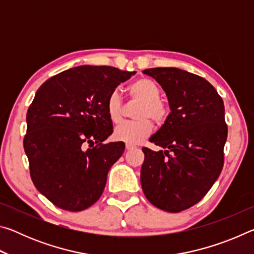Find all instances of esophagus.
Segmentation results:
<instances>
[{
	"label": "esophagus",
	"instance_id": "esophagus-1",
	"mask_svg": "<svg viewBox=\"0 0 254 254\" xmlns=\"http://www.w3.org/2000/svg\"><path fill=\"white\" fill-rule=\"evenodd\" d=\"M126 148H127V150H131V149H134V148H135V145H134V144H131V143H127Z\"/></svg>",
	"mask_w": 254,
	"mask_h": 254
}]
</instances>
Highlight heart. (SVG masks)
<instances>
[{
  "mask_svg": "<svg viewBox=\"0 0 254 254\" xmlns=\"http://www.w3.org/2000/svg\"><path fill=\"white\" fill-rule=\"evenodd\" d=\"M127 92L133 101L140 103L134 113V118L139 120L120 124L115 127L114 137L123 142L136 143L151 133L152 126L150 119L157 124L165 121L168 115V107L159 98L160 89L158 85L145 77L136 79L128 85ZM106 110L112 122L120 123L122 121L124 106L118 91H114L107 98Z\"/></svg>",
  "mask_w": 254,
  "mask_h": 254,
  "instance_id": "b5f03b06",
  "label": "heart"
}]
</instances>
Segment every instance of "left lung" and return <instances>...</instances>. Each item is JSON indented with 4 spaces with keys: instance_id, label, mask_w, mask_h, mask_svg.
I'll return each mask as SVG.
<instances>
[{
    "instance_id": "8db88e82",
    "label": "left lung",
    "mask_w": 254,
    "mask_h": 254,
    "mask_svg": "<svg viewBox=\"0 0 254 254\" xmlns=\"http://www.w3.org/2000/svg\"><path fill=\"white\" fill-rule=\"evenodd\" d=\"M165 91L170 113L142 148L141 186L156 207L178 213L198 203L220 176L227 137L224 103L203 77L175 67L149 68Z\"/></svg>"
}]
</instances>
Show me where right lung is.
Segmentation results:
<instances>
[{
    "label": "right lung",
    "instance_id": "1",
    "mask_svg": "<svg viewBox=\"0 0 254 254\" xmlns=\"http://www.w3.org/2000/svg\"><path fill=\"white\" fill-rule=\"evenodd\" d=\"M134 74L78 66L51 77L37 91L23 147L34 186L59 208L79 212L101 197L111 167L126 149L121 141L103 143L113 132L107 98Z\"/></svg>",
    "mask_w": 254,
    "mask_h": 254
}]
</instances>
